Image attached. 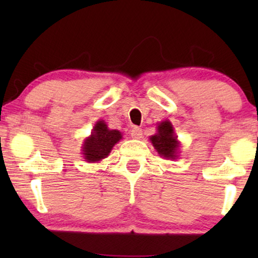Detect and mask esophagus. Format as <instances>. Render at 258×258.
Wrapping results in <instances>:
<instances>
[{
    "instance_id": "obj_1",
    "label": "esophagus",
    "mask_w": 258,
    "mask_h": 258,
    "mask_svg": "<svg viewBox=\"0 0 258 258\" xmlns=\"http://www.w3.org/2000/svg\"><path fill=\"white\" fill-rule=\"evenodd\" d=\"M130 135H132L133 139L135 140L142 139V129L139 128V126H134V128L130 130Z\"/></svg>"
}]
</instances>
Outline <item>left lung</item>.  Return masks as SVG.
<instances>
[{"mask_svg": "<svg viewBox=\"0 0 258 258\" xmlns=\"http://www.w3.org/2000/svg\"><path fill=\"white\" fill-rule=\"evenodd\" d=\"M150 142L153 143L160 156L169 160H175L177 157L179 142L177 136L175 135L174 126L168 119L157 125V133L150 137Z\"/></svg>", "mask_w": 258, "mask_h": 258, "instance_id": "1", "label": "left lung"}]
</instances>
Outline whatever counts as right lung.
Returning <instances> with one entry per match:
<instances>
[{
    "label": "right lung",
    "mask_w": 258,
    "mask_h": 258,
    "mask_svg": "<svg viewBox=\"0 0 258 258\" xmlns=\"http://www.w3.org/2000/svg\"><path fill=\"white\" fill-rule=\"evenodd\" d=\"M122 139L118 130L108 129L104 121H98L95 124L91 135L83 143V155L87 162H98L110 154L112 147Z\"/></svg>",
    "instance_id": "obj_1"
}]
</instances>
